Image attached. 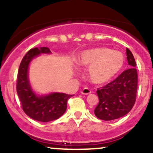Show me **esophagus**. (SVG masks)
<instances>
[{"label":"esophagus","mask_w":153,"mask_h":153,"mask_svg":"<svg viewBox=\"0 0 153 153\" xmlns=\"http://www.w3.org/2000/svg\"><path fill=\"white\" fill-rule=\"evenodd\" d=\"M81 94H83V95H89V94L91 93V90L89 89V88L85 87L81 90Z\"/></svg>","instance_id":"esophagus-1"}]
</instances>
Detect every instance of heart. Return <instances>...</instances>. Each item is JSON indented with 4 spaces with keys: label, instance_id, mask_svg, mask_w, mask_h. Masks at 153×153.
<instances>
[{
    "label": "heart",
    "instance_id": "1",
    "mask_svg": "<svg viewBox=\"0 0 153 153\" xmlns=\"http://www.w3.org/2000/svg\"><path fill=\"white\" fill-rule=\"evenodd\" d=\"M78 62L82 67L89 68L87 75L91 82L101 84L112 79L121 72L125 57L119 51L97 47L81 52Z\"/></svg>",
    "mask_w": 153,
    "mask_h": 153
}]
</instances>
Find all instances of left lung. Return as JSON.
Listing matches in <instances>:
<instances>
[{
	"instance_id": "8db88e82",
	"label": "left lung",
	"mask_w": 153,
	"mask_h": 153,
	"mask_svg": "<svg viewBox=\"0 0 153 153\" xmlns=\"http://www.w3.org/2000/svg\"><path fill=\"white\" fill-rule=\"evenodd\" d=\"M126 58L129 69L124 71L113 81L101 89L97 95L99 103L94 112L95 116L104 121H112L124 116L133 107L138 88V73L133 55L126 48Z\"/></svg>"
}]
</instances>
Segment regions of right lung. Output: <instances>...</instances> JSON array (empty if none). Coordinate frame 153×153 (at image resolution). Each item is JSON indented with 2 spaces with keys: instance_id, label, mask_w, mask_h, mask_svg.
<instances>
[{
  "instance_id": "obj_1",
  "label": "right lung",
  "mask_w": 153,
  "mask_h": 153,
  "mask_svg": "<svg viewBox=\"0 0 153 153\" xmlns=\"http://www.w3.org/2000/svg\"><path fill=\"white\" fill-rule=\"evenodd\" d=\"M47 47H35L28 51L21 61L18 72L17 93L26 114L32 119L49 122L59 118L67 110V100L72 95L61 92L38 95L33 91L29 80L31 61L41 54H50Z\"/></svg>"
}]
</instances>
